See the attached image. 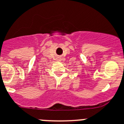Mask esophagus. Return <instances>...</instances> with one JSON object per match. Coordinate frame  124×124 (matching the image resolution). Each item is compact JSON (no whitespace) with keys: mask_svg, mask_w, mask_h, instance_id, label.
Wrapping results in <instances>:
<instances>
[{"mask_svg":"<svg viewBox=\"0 0 124 124\" xmlns=\"http://www.w3.org/2000/svg\"><path fill=\"white\" fill-rule=\"evenodd\" d=\"M59 61H60V60H61V59H59Z\"/></svg>","mask_w":124,"mask_h":124,"instance_id":"esophagus-1","label":"esophagus"}]
</instances>
